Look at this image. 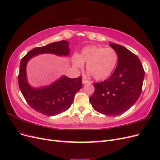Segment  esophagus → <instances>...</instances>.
<instances>
[{
	"mask_svg": "<svg viewBox=\"0 0 160 160\" xmlns=\"http://www.w3.org/2000/svg\"><path fill=\"white\" fill-rule=\"evenodd\" d=\"M89 81H88V80H86V79H83V80H82V83H83V84H85V83H89Z\"/></svg>",
	"mask_w": 160,
	"mask_h": 160,
	"instance_id": "esophagus-1",
	"label": "esophagus"
}]
</instances>
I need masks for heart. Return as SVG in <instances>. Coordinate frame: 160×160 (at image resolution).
<instances>
[{
	"label": "heart",
	"instance_id": "heart-1",
	"mask_svg": "<svg viewBox=\"0 0 160 160\" xmlns=\"http://www.w3.org/2000/svg\"><path fill=\"white\" fill-rule=\"evenodd\" d=\"M118 61V55L112 48L89 46L83 48L81 55L73 57V65L79 69L86 62L87 69L97 80H103L113 73Z\"/></svg>",
	"mask_w": 160,
	"mask_h": 160
}]
</instances>
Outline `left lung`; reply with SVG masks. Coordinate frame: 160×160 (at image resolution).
Returning a JSON list of instances; mask_svg holds the SVG:
<instances>
[{
    "mask_svg": "<svg viewBox=\"0 0 160 160\" xmlns=\"http://www.w3.org/2000/svg\"><path fill=\"white\" fill-rule=\"evenodd\" d=\"M109 45L118 52L117 67L108 79L93 83L95 91L89 101L96 111L115 116L125 112L138 101L145 71L134 53L120 45L109 43Z\"/></svg>",
    "mask_w": 160,
    "mask_h": 160,
    "instance_id": "1",
    "label": "left lung"
}]
</instances>
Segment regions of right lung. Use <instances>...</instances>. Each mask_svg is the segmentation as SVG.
Wrapping results in <instances>:
<instances>
[{
    "label": "right lung",
    "mask_w": 160,
    "mask_h": 160,
    "mask_svg": "<svg viewBox=\"0 0 160 160\" xmlns=\"http://www.w3.org/2000/svg\"><path fill=\"white\" fill-rule=\"evenodd\" d=\"M68 42L61 41L44 47H35L24 56L21 61L18 82L21 93L27 103L38 113L54 116L67 111L73 102L76 93L82 87V78L71 79L62 76L51 85L38 89L32 88L27 80L26 66L28 61L42 53H52L66 56L69 54Z\"/></svg>",
    "instance_id": "obj_1"
}]
</instances>
